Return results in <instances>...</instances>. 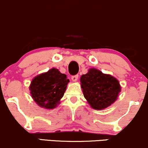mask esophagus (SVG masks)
<instances>
[{
  "mask_svg": "<svg viewBox=\"0 0 148 148\" xmlns=\"http://www.w3.org/2000/svg\"><path fill=\"white\" fill-rule=\"evenodd\" d=\"M78 76H79L78 75H75L72 76V77H71V79H72L73 82H76L78 79Z\"/></svg>",
  "mask_w": 148,
  "mask_h": 148,
  "instance_id": "obj_1",
  "label": "esophagus"
}]
</instances>
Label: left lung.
I'll return each instance as SVG.
<instances>
[{
    "label": "left lung",
    "instance_id": "8db88e82",
    "mask_svg": "<svg viewBox=\"0 0 148 148\" xmlns=\"http://www.w3.org/2000/svg\"><path fill=\"white\" fill-rule=\"evenodd\" d=\"M80 82L85 99L95 110H103L110 106L121 92V86L115 77L95 68L82 75Z\"/></svg>",
    "mask_w": 148,
    "mask_h": 148
}]
</instances>
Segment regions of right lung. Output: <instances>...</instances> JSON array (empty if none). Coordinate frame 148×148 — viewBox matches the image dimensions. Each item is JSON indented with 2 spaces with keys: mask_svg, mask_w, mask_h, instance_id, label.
Masks as SVG:
<instances>
[{
  "mask_svg": "<svg viewBox=\"0 0 148 148\" xmlns=\"http://www.w3.org/2000/svg\"><path fill=\"white\" fill-rule=\"evenodd\" d=\"M69 79L58 69L53 68L33 79L30 93L37 104L46 109H53L64 96Z\"/></svg>",
  "mask_w": 148,
  "mask_h": 148,
  "instance_id": "add662e5",
  "label": "right lung"
}]
</instances>
